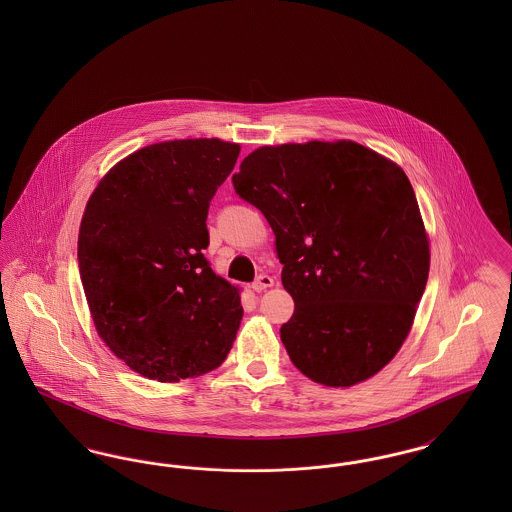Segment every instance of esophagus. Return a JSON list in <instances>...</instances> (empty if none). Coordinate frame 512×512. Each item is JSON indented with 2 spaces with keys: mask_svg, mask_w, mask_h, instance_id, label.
Here are the masks:
<instances>
[{
  "mask_svg": "<svg viewBox=\"0 0 512 512\" xmlns=\"http://www.w3.org/2000/svg\"><path fill=\"white\" fill-rule=\"evenodd\" d=\"M270 286H274V280H272L268 274H259V276L255 278V282L251 284L253 292H263V290H267Z\"/></svg>",
  "mask_w": 512,
  "mask_h": 512,
  "instance_id": "1",
  "label": "esophagus"
}]
</instances>
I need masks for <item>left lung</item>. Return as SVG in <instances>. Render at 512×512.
Segmentation results:
<instances>
[{
	"label": "left lung",
	"instance_id": "8db88e82",
	"mask_svg": "<svg viewBox=\"0 0 512 512\" xmlns=\"http://www.w3.org/2000/svg\"><path fill=\"white\" fill-rule=\"evenodd\" d=\"M268 220L292 293L280 338L307 378L349 388L390 363L413 326L430 247L405 172L355 142L265 146L232 176Z\"/></svg>",
	"mask_w": 512,
	"mask_h": 512
}]
</instances>
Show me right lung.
I'll return each instance as SVG.
<instances>
[{
	"label": "right lung",
	"mask_w": 512,
	"mask_h": 512,
	"mask_svg": "<svg viewBox=\"0 0 512 512\" xmlns=\"http://www.w3.org/2000/svg\"><path fill=\"white\" fill-rule=\"evenodd\" d=\"M238 144L174 140L138 149L105 174L78 234V270L99 338L159 382L226 359L244 317L240 288L205 259L209 201Z\"/></svg>",
	"instance_id": "obj_1"
}]
</instances>
